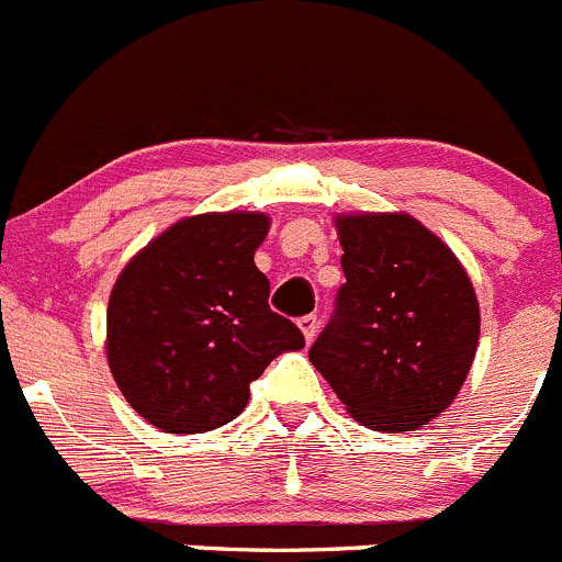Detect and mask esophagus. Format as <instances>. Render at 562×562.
<instances>
[{"mask_svg": "<svg viewBox=\"0 0 562 562\" xmlns=\"http://www.w3.org/2000/svg\"><path fill=\"white\" fill-rule=\"evenodd\" d=\"M297 325H300V330H303V336H305V341H314V336H316V327H319V319H316V314H305V316H300L297 319Z\"/></svg>", "mask_w": 562, "mask_h": 562, "instance_id": "obj_1", "label": "esophagus"}]
</instances>
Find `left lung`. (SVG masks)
<instances>
[{
	"mask_svg": "<svg viewBox=\"0 0 562 562\" xmlns=\"http://www.w3.org/2000/svg\"><path fill=\"white\" fill-rule=\"evenodd\" d=\"M344 279L308 349L349 415L376 431H413L457 398L475 358V289L451 248L409 215L336 221Z\"/></svg>",
	"mask_w": 562,
	"mask_h": 562,
	"instance_id": "8db88e82",
	"label": "left lung"
}]
</instances>
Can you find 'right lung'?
Instances as JSON below:
<instances>
[{"instance_id": "obj_1", "label": "right lung", "mask_w": 562, "mask_h": 562, "mask_svg": "<svg viewBox=\"0 0 562 562\" xmlns=\"http://www.w3.org/2000/svg\"><path fill=\"white\" fill-rule=\"evenodd\" d=\"M270 218L207 213L177 221L127 262L109 300V369L122 396L169 435L229 424L251 382L286 349L294 322L270 311V281L254 265Z\"/></svg>"}]
</instances>
